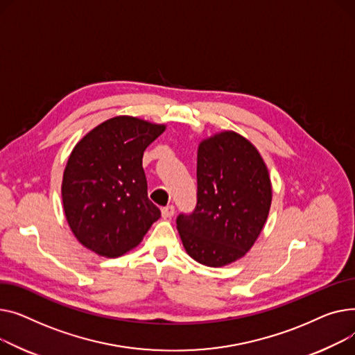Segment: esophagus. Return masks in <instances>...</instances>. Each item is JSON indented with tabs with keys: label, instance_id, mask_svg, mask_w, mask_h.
Segmentation results:
<instances>
[{
	"label": "esophagus",
	"instance_id": "34e87169",
	"mask_svg": "<svg viewBox=\"0 0 355 355\" xmlns=\"http://www.w3.org/2000/svg\"><path fill=\"white\" fill-rule=\"evenodd\" d=\"M173 215H175V206H173V205H168V206L162 207V216H163L164 219H169V218H172Z\"/></svg>",
	"mask_w": 355,
	"mask_h": 355
}]
</instances>
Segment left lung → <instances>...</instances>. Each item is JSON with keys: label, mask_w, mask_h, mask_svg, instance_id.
Segmentation results:
<instances>
[{"label": "left lung", "mask_w": 355, "mask_h": 355, "mask_svg": "<svg viewBox=\"0 0 355 355\" xmlns=\"http://www.w3.org/2000/svg\"><path fill=\"white\" fill-rule=\"evenodd\" d=\"M198 200L191 215L180 214L178 231L196 262L219 268L242 258L266 222L272 187L255 146L235 132L200 141Z\"/></svg>", "instance_id": "1"}]
</instances>
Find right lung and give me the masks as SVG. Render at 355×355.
Instances as JSON below:
<instances>
[{
  "label": "right lung",
  "mask_w": 355,
  "mask_h": 355,
  "mask_svg": "<svg viewBox=\"0 0 355 355\" xmlns=\"http://www.w3.org/2000/svg\"><path fill=\"white\" fill-rule=\"evenodd\" d=\"M164 129V124L117 116L76 144L61 196L74 236L90 251L107 258L126 254L160 218L148 196L141 159Z\"/></svg>",
  "instance_id": "obj_1"
}]
</instances>
